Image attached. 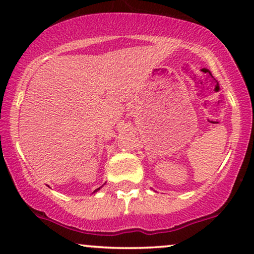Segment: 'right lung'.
<instances>
[{
	"instance_id": "1",
	"label": "right lung",
	"mask_w": 254,
	"mask_h": 254,
	"mask_svg": "<svg viewBox=\"0 0 254 254\" xmlns=\"http://www.w3.org/2000/svg\"><path fill=\"white\" fill-rule=\"evenodd\" d=\"M98 190H99V189H97V190H95V191H94V192H97V191H98Z\"/></svg>"
}]
</instances>
